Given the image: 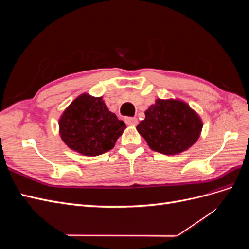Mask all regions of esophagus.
<instances>
[{
    "label": "esophagus",
    "mask_w": 249,
    "mask_h": 249,
    "mask_svg": "<svg viewBox=\"0 0 249 249\" xmlns=\"http://www.w3.org/2000/svg\"><path fill=\"white\" fill-rule=\"evenodd\" d=\"M124 122L127 125H135V124H137L138 119L136 117H125Z\"/></svg>",
    "instance_id": "esophagus-1"
}]
</instances>
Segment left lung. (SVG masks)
Listing matches in <instances>:
<instances>
[{"label":"left lung","mask_w":249,"mask_h":249,"mask_svg":"<svg viewBox=\"0 0 249 249\" xmlns=\"http://www.w3.org/2000/svg\"><path fill=\"white\" fill-rule=\"evenodd\" d=\"M137 131L148 146L163 155H178L189 149L200 136L202 120L180 100H156L145 111Z\"/></svg>","instance_id":"obj_1"}]
</instances>
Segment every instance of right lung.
Here are the masks:
<instances>
[{"instance_id":"obj_1","label":"right lung","mask_w":249,"mask_h":249,"mask_svg":"<svg viewBox=\"0 0 249 249\" xmlns=\"http://www.w3.org/2000/svg\"><path fill=\"white\" fill-rule=\"evenodd\" d=\"M125 124L109 111L103 97L83 93L59 118V134L65 144L83 156L95 157L112 149Z\"/></svg>"}]
</instances>
